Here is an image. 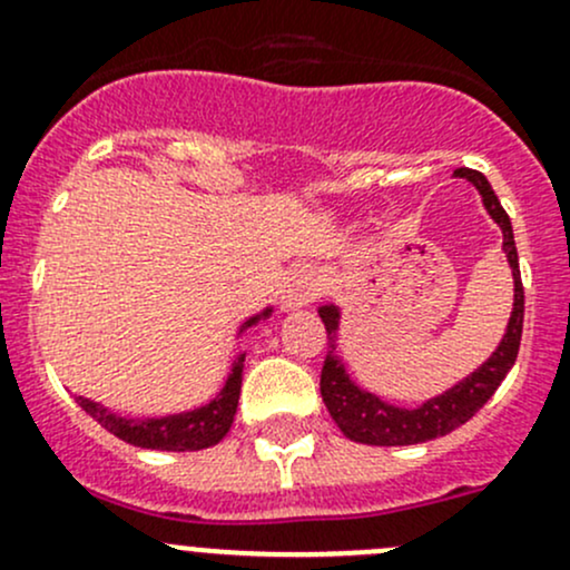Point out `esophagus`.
Listing matches in <instances>:
<instances>
[{"instance_id":"1","label":"esophagus","mask_w":570,"mask_h":570,"mask_svg":"<svg viewBox=\"0 0 570 570\" xmlns=\"http://www.w3.org/2000/svg\"><path fill=\"white\" fill-rule=\"evenodd\" d=\"M320 295V286H316L314 275L305 267H292L286 273L284 286H281V305L284 308H303V305L314 303Z\"/></svg>"}]
</instances>
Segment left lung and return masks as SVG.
I'll use <instances>...</instances> for the list:
<instances>
[{"mask_svg":"<svg viewBox=\"0 0 570 570\" xmlns=\"http://www.w3.org/2000/svg\"><path fill=\"white\" fill-rule=\"evenodd\" d=\"M456 177L470 179L483 196L489 215L497 220L502 229V250L508 256V265L513 273V311L508 320V331L502 335L500 346L494 355L478 371H472L466 380L453 385L451 391L442 395H434L426 404L417 410H401V406L387 404L380 395L361 391L355 382L346 374L344 363L335 355L325 357L322 365V380L320 391L322 401H325L327 412L338 429L350 436L352 442H363V445H417V442L436 440V436L451 434L453 429L464 426L478 410L494 395L500 382L505 380L508 371L513 368L519 355V341H522V325H524V286L522 273H519V254L517 243H513V226L508 213L502 209L500 199L491 190L489 179L475 169H456ZM322 322L331 338H335L338 331V308L335 305H322L320 308ZM335 346V344H333Z\"/></svg>","mask_w":570,"mask_h":570,"instance_id":"8db88e82","label":"left lung"}]
</instances>
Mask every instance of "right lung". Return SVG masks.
Masks as SVG:
<instances>
[{"mask_svg":"<svg viewBox=\"0 0 570 570\" xmlns=\"http://www.w3.org/2000/svg\"><path fill=\"white\" fill-rule=\"evenodd\" d=\"M269 308L262 314L250 316L239 331L256 325L259 320H267ZM243 363L245 355H239L232 374L226 380L224 391L215 395L213 401L199 410L183 412V415H166V417H122L114 415L106 406L95 404V401L79 395V406L87 415H92L106 431H111L119 440L130 442L136 448H147V451H202V448H213L229 434L232 421H235L239 385H243Z\"/></svg>","mask_w":570,"mask_h":570,"instance_id":"right-lung-1","label":"right lung"}]
</instances>
